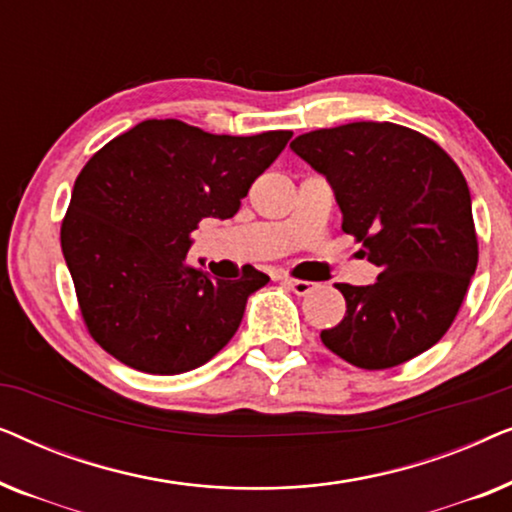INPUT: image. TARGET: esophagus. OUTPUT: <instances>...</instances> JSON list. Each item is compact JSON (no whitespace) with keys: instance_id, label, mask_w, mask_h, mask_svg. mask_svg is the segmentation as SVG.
<instances>
[{"instance_id":"34e87169","label":"esophagus","mask_w":512,"mask_h":512,"mask_svg":"<svg viewBox=\"0 0 512 512\" xmlns=\"http://www.w3.org/2000/svg\"><path fill=\"white\" fill-rule=\"evenodd\" d=\"M282 282L289 286V289L296 293V296H307V293H312L317 289V284L314 282H307V279H293V277H282Z\"/></svg>"}]
</instances>
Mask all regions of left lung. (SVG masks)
<instances>
[{
  "instance_id": "1",
  "label": "left lung",
  "mask_w": 512,
  "mask_h": 512,
  "mask_svg": "<svg viewBox=\"0 0 512 512\" xmlns=\"http://www.w3.org/2000/svg\"><path fill=\"white\" fill-rule=\"evenodd\" d=\"M291 149L331 181L342 230L380 268L370 286L338 284L347 312L321 342L366 370L415 359L452 326L478 268L459 165L422 132L387 121L305 132Z\"/></svg>"
}]
</instances>
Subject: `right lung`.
<instances>
[{
	"mask_svg": "<svg viewBox=\"0 0 512 512\" xmlns=\"http://www.w3.org/2000/svg\"><path fill=\"white\" fill-rule=\"evenodd\" d=\"M293 132L212 135L177 118L144 121L104 144L76 177L60 244L88 333L125 366L179 375L221 352L256 268L212 279L188 263L202 219H230Z\"/></svg>",
	"mask_w": 512,
	"mask_h": 512,
	"instance_id": "1",
	"label": "right lung"
}]
</instances>
